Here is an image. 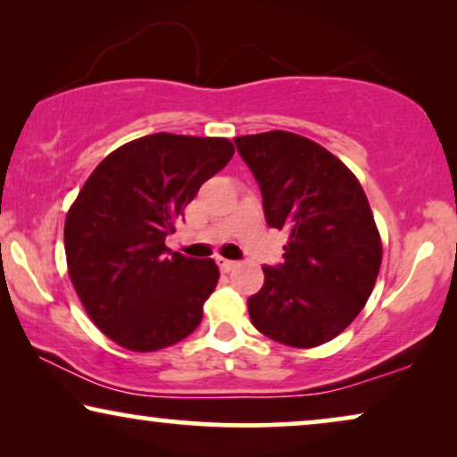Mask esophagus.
Segmentation results:
<instances>
[{"instance_id": "34e87169", "label": "esophagus", "mask_w": 457, "mask_h": 457, "mask_svg": "<svg viewBox=\"0 0 457 457\" xmlns=\"http://www.w3.org/2000/svg\"><path fill=\"white\" fill-rule=\"evenodd\" d=\"M216 264H218V268H220L222 272H230V270H233V268L237 266V262H233V260H224V258H216Z\"/></svg>"}]
</instances>
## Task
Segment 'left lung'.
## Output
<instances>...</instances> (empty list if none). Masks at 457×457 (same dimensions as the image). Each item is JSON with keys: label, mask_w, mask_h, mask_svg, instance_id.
<instances>
[{"label": "left lung", "mask_w": 457, "mask_h": 457, "mask_svg": "<svg viewBox=\"0 0 457 457\" xmlns=\"http://www.w3.org/2000/svg\"><path fill=\"white\" fill-rule=\"evenodd\" d=\"M258 180L268 227L287 230L283 262L264 266L247 299L253 327L291 347L343 333L377 283L383 245L353 172L318 143L287 130L237 137Z\"/></svg>", "instance_id": "left-lung-1"}]
</instances>
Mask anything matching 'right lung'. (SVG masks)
Here are the masks:
<instances>
[{"mask_svg": "<svg viewBox=\"0 0 457 457\" xmlns=\"http://www.w3.org/2000/svg\"><path fill=\"white\" fill-rule=\"evenodd\" d=\"M235 147L220 137L155 133L112 152L68 210V274L96 327L130 352L174 345L199 327L214 260L166 247L174 222Z\"/></svg>", "mask_w": 457, "mask_h": 457, "instance_id": "add662e5", "label": "right lung"}]
</instances>
